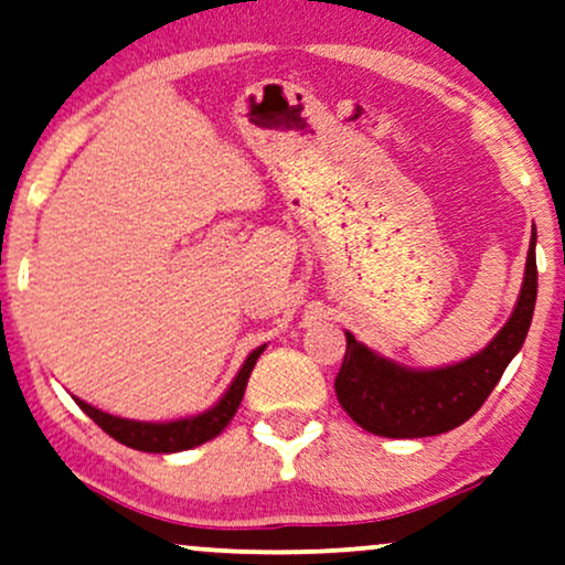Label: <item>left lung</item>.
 Instances as JSON below:
<instances>
[{
	"instance_id": "8db88e82",
	"label": "left lung",
	"mask_w": 565,
	"mask_h": 565,
	"mask_svg": "<svg viewBox=\"0 0 565 565\" xmlns=\"http://www.w3.org/2000/svg\"><path fill=\"white\" fill-rule=\"evenodd\" d=\"M537 236L532 233L516 309L486 350L434 371L386 361L348 337V353L334 379L337 399L358 426L384 438L438 436L461 426L490 397L503 371L524 345L537 300Z\"/></svg>"
}]
</instances>
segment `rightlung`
Listing matches in <instances>:
<instances>
[{"label": "right lung", "mask_w": 565, "mask_h": 565, "mask_svg": "<svg viewBox=\"0 0 565 565\" xmlns=\"http://www.w3.org/2000/svg\"><path fill=\"white\" fill-rule=\"evenodd\" d=\"M265 348L267 345H262V348H256L254 353H248L246 363L241 365L238 376L233 379L228 392L223 394V399H220L215 407H210L207 413H202V415L184 417V420H171V423L127 420V417L108 415V413H104V409L87 405V402L77 399V397H75V402L93 423H98V426L104 428L108 436L116 438V441L124 446H129V449L150 451V454L186 451L204 441H210V438H215L217 434H223V428L233 420L241 399H244L248 376H252L256 358L265 353Z\"/></svg>", "instance_id": "right-lung-1"}]
</instances>
